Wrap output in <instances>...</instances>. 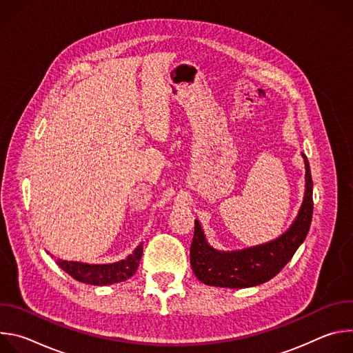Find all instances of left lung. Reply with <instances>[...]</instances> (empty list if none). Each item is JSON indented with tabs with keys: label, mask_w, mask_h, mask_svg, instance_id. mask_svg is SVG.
I'll return each mask as SVG.
<instances>
[{
	"label": "left lung",
	"mask_w": 353,
	"mask_h": 353,
	"mask_svg": "<svg viewBox=\"0 0 353 353\" xmlns=\"http://www.w3.org/2000/svg\"><path fill=\"white\" fill-rule=\"evenodd\" d=\"M306 191L303 204L290 229L279 239L232 253L214 250L205 240L198 221L194 222V237L190 247V263L194 275L210 286L250 288L274 278L293 257L305 241L313 215V180L306 155Z\"/></svg>",
	"instance_id": "1"
}]
</instances>
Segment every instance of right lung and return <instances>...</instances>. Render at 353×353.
Here are the masks:
<instances>
[{"instance_id":"add662e5","label":"right lung","mask_w":353,"mask_h":353,"mask_svg":"<svg viewBox=\"0 0 353 353\" xmlns=\"http://www.w3.org/2000/svg\"><path fill=\"white\" fill-rule=\"evenodd\" d=\"M141 257H142V244H139L134 250V253L130 254L127 260H123L114 264L89 265V264L61 261V260H57V264L63 271H65L68 275H71L74 279L79 282L96 285V286H105V285L123 282L131 278L138 270Z\"/></svg>"}]
</instances>
